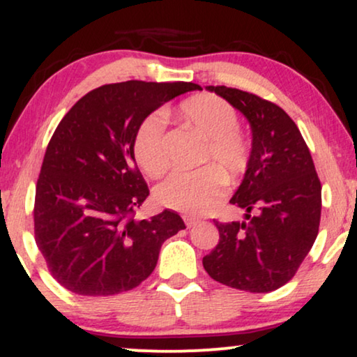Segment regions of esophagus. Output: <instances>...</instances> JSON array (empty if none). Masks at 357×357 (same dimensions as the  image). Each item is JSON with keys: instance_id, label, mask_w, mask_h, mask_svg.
Instances as JSON below:
<instances>
[{"instance_id": "obj_1", "label": "esophagus", "mask_w": 357, "mask_h": 357, "mask_svg": "<svg viewBox=\"0 0 357 357\" xmlns=\"http://www.w3.org/2000/svg\"><path fill=\"white\" fill-rule=\"evenodd\" d=\"M183 221H185V226H187L188 229L190 227H193L195 226V224H197L198 221H197V219H195V218H192V216H185L183 218Z\"/></svg>"}]
</instances>
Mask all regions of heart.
Here are the masks:
<instances>
[{"label": "heart", "mask_w": 357, "mask_h": 357, "mask_svg": "<svg viewBox=\"0 0 357 357\" xmlns=\"http://www.w3.org/2000/svg\"><path fill=\"white\" fill-rule=\"evenodd\" d=\"M180 114L208 138L202 164L206 167L193 172L170 174L155 188L160 206L187 214H206L224 197V177L234 182L242 177L252 159L250 141L241 130V116L231 102L216 94H198L180 104ZM164 112L155 110L141 121L135 135L136 162L146 174H162L167 167L164 148Z\"/></svg>", "instance_id": "heart-1"}]
</instances>
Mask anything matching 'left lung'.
<instances>
[{"label":"left lung","mask_w":357,"mask_h":357,"mask_svg":"<svg viewBox=\"0 0 357 357\" xmlns=\"http://www.w3.org/2000/svg\"><path fill=\"white\" fill-rule=\"evenodd\" d=\"M241 110L252 126V159L231 203L243 222L214 221L219 242L203 258L214 281L248 292H270L292 280L320 226L321 183L294 120L252 92L208 86Z\"/></svg>","instance_id":"1"}]
</instances>
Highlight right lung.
Here are the masks:
<instances>
[{"label": "right lung", "instance_id": "add662e5", "mask_svg": "<svg viewBox=\"0 0 357 357\" xmlns=\"http://www.w3.org/2000/svg\"><path fill=\"white\" fill-rule=\"evenodd\" d=\"M193 82L126 81L87 92L47 146L33 203V234L48 271L79 296H115L139 286L164 241L185 229L165 209L136 219L149 188L135 162L138 126Z\"/></svg>", "mask_w": 357, "mask_h": 357}]
</instances>
